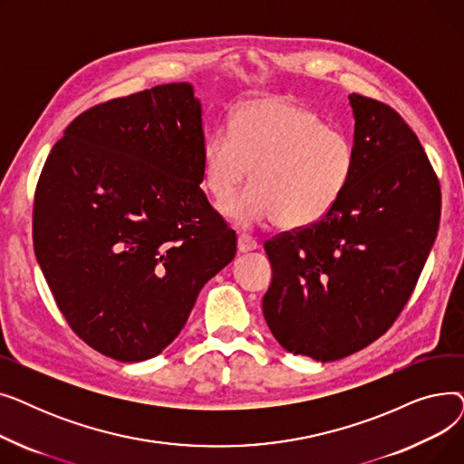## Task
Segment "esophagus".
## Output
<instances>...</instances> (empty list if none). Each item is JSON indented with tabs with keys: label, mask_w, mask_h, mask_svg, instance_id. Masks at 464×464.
Wrapping results in <instances>:
<instances>
[{
	"label": "esophagus",
	"mask_w": 464,
	"mask_h": 464,
	"mask_svg": "<svg viewBox=\"0 0 464 464\" xmlns=\"http://www.w3.org/2000/svg\"><path fill=\"white\" fill-rule=\"evenodd\" d=\"M238 252H242V254H245V252H252V250H256L259 245H257V240L254 238V237H250V235H245V233H242V235H238Z\"/></svg>",
	"instance_id": "34e87169"
}]
</instances>
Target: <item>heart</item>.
Instances as JSON below:
<instances>
[{
  "label": "heart",
  "mask_w": 464,
  "mask_h": 464,
  "mask_svg": "<svg viewBox=\"0 0 464 464\" xmlns=\"http://www.w3.org/2000/svg\"><path fill=\"white\" fill-rule=\"evenodd\" d=\"M250 169L252 186L226 201L222 212L240 227L276 219L280 227L304 229L343 199L355 150L314 111L263 95L242 103L231 126L216 128L203 146V186L216 201L227 199Z\"/></svg>",
  "instance_id": "b5f03b06"
}]
</instances>
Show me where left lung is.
Wrapping results in <instances>:
<instances>
[{
    "instance_id": "left-lung-1",
    "label": "left lung",
    "mask_w": 464,
    "mask_h": 464,
    "mask_svg": "<svg viewBox=\"0 0 464 464\" xmlns=\"http://www.w3.org/2000/svg\"><path fill=\"white\" fill-rule=\"evenodd\" d=\"M355 169L343 199L304 229L265 242L273 282L263 315L282 348L336 361L395 324L440 222V182L402 116L350 95Z\"/></svg>"
}]
</instances>
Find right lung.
Instances as JSON below:
<instances>
[{
    "label": "right lung",
    "instance_id": "right-lung-1",
    "mask_svg": "<svg viewBox=\"0 0 464 464\" xmlns=\"http://www.w3.org/2000/svg\"><path fill=\"white\" fill-rule=\"evenodd\" d=\"M205 131L188 82L95 105L53 146L35 188L34 248L69 327L139 362L179 336L237 235L199 188Z\"/></svg>",
    "mask_w": 464,
    "mask_h": 464
}]
</instances>
